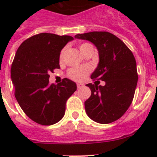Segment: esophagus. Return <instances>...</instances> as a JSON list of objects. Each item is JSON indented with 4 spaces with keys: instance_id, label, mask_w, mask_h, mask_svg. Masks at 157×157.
Instances as JSON below:
<instances>
[{
    "instance_id": "obj_1",
    "label": "esophagus",
    "mask_w": 157,
    "mask_h": 157,
    "mask_svg": "<svg viewBox=\"0 0 157 157\" xmlns=\"http://www.w3.org/2000/svg\"><path fill=\"white\" fill-rule=\"evenodd\" d=\"M82 87H83L82 84H77V88L78 89H81Z\"/></svg>"
}]
</instances>
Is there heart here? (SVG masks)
Instances as JSON below:
<instances>
[{"label":"heart","instance_id":"heart-1","mask_svg":"<svg viewBox=\"0 0 157 157\" xmlns=\"http://www.w3.org/2000/svg\"><path fill=\"white\" fill-rule=\"evenodd\" d=\"M92 47L90 44H89L87 42L81 43L79 45V49L82 53L86 52L87 48ZM66 48H63L61 50L60 53H59V60L62 61L63 59V56H64V52ZM91 68L89 66H78L71 67L67 71V76L72 80L76 82H81L86 78L87 75L90 72Z\"/></svg>","mask_w":157,"mask_h":157}]
</instances>
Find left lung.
I'll return each mask as SVG.
<instances>
[{"label":"left lung","mask_w":157,"mask_h":157,"mask_svg":"<svg viewBox=\"0 0 157 157\" xmlns=\"http://www.w3.org/2000/svg\"><path fill=\"white\" fill-rule=\"evenodd\" d=\"M75 37L88 40L98 48L100 61L90 78L94 81L105 82V86H98L96 82L86 85L91 90V96L85 101L86 114L102 124L119 120L132 103L138 83L133 52L123 41L109 32H89L78 34Z\"/></svg>","instance_id":"8db88e82"}]
</instances>
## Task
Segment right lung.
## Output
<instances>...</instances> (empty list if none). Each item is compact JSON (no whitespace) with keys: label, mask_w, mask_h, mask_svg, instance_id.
<instances>
[{"label":"right lung","mask_w":157,"mask_h":157,"mask_svg":"<svg viewBox=\"0 0 157 157\" xmlns=\"http://www.w3.org/2000/svg\"><path fill=\"white\" fill-rule=\"evenodd\" d=\"M73 37L41 33L19 45L11 67L15 97L30 120L49 126L63 117L66 102L77 90L75 82L63 78L49 83V73L59 67V53Z\"/></svg>","instance_id":"1"}]
</instances>
